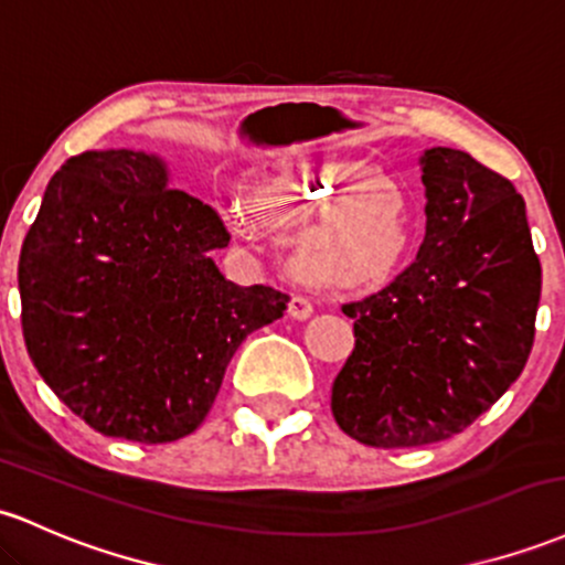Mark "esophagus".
I'll return each instance as SVG.
<instances>
[{
  "mask_svg": "<svg viewBox=\"0 0 565 565\" xmlns=\"http://www.w3.org/2000/svg\"><path fill=\"white\" fill-rule=\"evenodd\" d=\"M287 313L292 316V319H297V321L308 319V316L313 313V306H311V300H308V297H302V295H292V300H289V308H287Z\"/></svg>",
  "mask_w": 565,
  "mask_h": 565,
  "instance_id": "esophagus-1",
  "label": "esophagus"
}]
</instances>
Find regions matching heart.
<instances>
[{
	"mask_svg": "<svg viewBox=\"0 0 565 565\" xmlns=\"http://www.w3.org/2000/svg\"><path fill=\"white\" fill-rule=\"evenodd\" d=\"M265 225L292 231L297 276L356 289L386 281L413 241V203L402 184L356 160L289 154L252 192ZM246 227V225H244Z\"/></svg>",
	"mask_w": 565,
	"mask_h": 565,
	"instance_id": "heart-1",
	"label": "heart"
}]
</instances>
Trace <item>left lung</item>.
<instances>
[{
    "instance_id": "obj_1",
    "label": "left lung",
    "mask_w": 565,
    "mask_h": 565,
    "mask_svg": "<svg viewBox=\"0 0 565 565\" xmlns=\"http://www.w3.org/2000/svg\"><path fill=\"white\" fill-rule=\"evenodd\" d=\"M426 235L392 284L345 302L353 351L332 415L370 448L443 443L491 411L529 362L542 265L525 203L469 152L420 158Z\"/></svg>"
}]
</instances>
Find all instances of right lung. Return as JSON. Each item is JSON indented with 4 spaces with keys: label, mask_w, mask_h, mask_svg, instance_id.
<instances>
[{
    "label": "right lung",
    "mask_w": 565,
    "mask_h": 565,
    "mask_svg": "<svg viewBox=\"0 0 565 565\" xmlns=\"http://www.w3.org/2000/svg\"><path fill=\"white\" fill-rule=\"evenodd\" d=\"M209 203L169 188L154 154H74L47 184L18 259L36 373L104 437L163 445L203 424L238 345L289 295L238 287Z\"/></svg>",
    "instance_id": "1"
}]
</instances>
